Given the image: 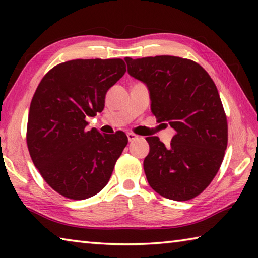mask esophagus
<instances>
[{
  "mask_svg": "<svg viewBox=\"0 0 258 258\" xmlns=\"http://www.w3.org/2000/svg\"><path fill=\"white\" fill-rule=\"evenodd\" d=\"M126 135H127V139H128V141H130V142H132V141H134L135 139H138V135H135L134 133H131V132H128V133L126 134Z\"/></svg>",
  "mask_w": 258,
  "mask_h": 258,
  "instance_id": "1",
  "label": "esophagus"
}]
</instances>
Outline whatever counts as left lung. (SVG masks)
<instances>
[{
  "instance_id": "1",
  "label": "left lung",
  "mask_w": 258,
  "mask_h": 258,
  "mask_svg": "<svg viewBox=\"0 0 258 258\" xmlns=\"http://www.w3.org/2000/svg\"><path fill=\"white\" fill-rule=\"evenodd\" d=\"M127 72L149 89L158 123L176 131L171 146L146 140L143 168L149 185L165 198L185 202L206 189L223 161L228 123L215 83L195 61L173 55L125 58Z\"/></svg>"
}]
</instances>
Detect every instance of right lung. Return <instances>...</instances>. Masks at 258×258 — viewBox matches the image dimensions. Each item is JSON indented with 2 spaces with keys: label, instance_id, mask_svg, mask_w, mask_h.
Segmentation results:
<instances>
[{
  "label": "right lung",
  "instance_id": "right-lung-1",
  "mask_svg": "<svg viewBox=\"0 0 258 258\" xmlns=\"http://www.w3.org/2000/svg\"><path fill=\"white\" fill-rule=\"evenodd\" d=\"M126 72L121 59H77L42 78L30 103L27 146L35 167L52 189L82 200L101 191L127 145L123 132L87 131L86 117L104 107L107 91Z\"/></svg>",
  "mask_w": 258,
  "mask_h": 258
}]
</instances>
